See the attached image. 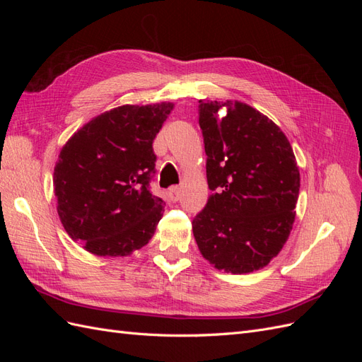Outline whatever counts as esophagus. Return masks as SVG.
Returning a JSON list of instances; mask_svg holds the SVG:
<instances>
[{
	"mask_svg": "<svg viewBox=\"0 0 362 362\" xmlns=\"http://www.w3.org/2000/svg\"><path fill=\"white\" fill-rule=\"evenodd\" d=\"M168 194H169V199H170L172 202H177V201H180V198H181V189L177 187V185H173V187L169 189Z\"/></svg>",
	"mask_w": 362,
	"mask_h": 362,
	"instance_id": "1",
	"label": "esophagus"
}]
</instances>
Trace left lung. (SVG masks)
<instances>
[{
  "label": "left lung",
  "mask_w": 362,
  "mask_h": 362,
  "mask_svg": "<svg viewBox=\"0 0 362 362\" xmlns=\"http://www.w3.org/2000/svg\"><path fill=\"white\" fill-rule=\"evenodd\" d=\"M213 194L193 218L202 257L234 275L266 267L294 222L300 175L293 148L267 116L238 101H199Z\"/></svg>",
  "instance_id": "8db88e82"
}]
</instances>
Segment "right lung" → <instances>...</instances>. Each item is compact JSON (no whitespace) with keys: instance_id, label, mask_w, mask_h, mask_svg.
Returning <instances> with one entry per match:
<instances>
[{"instance_id":"add662e5","label":"right lung","mask_w":362,"mask_h":362,"mask_svg":"<svg viewBox=\"0 0 362 362\" xmlns=\"http://www.w3.org/2000/svg\"><path fill=\"white\" fill-rule=\"evenodd\" d=\"M172 103L120 105L93 117L66 141L54 168L63 228L98 257H127L144 247L164 211L149 192L152 149Z\"/></svg>"}]
</instances>
